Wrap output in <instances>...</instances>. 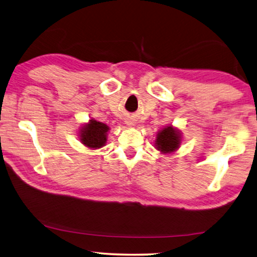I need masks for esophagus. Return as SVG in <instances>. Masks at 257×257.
Wrapping results in <instances>:
<instances>
[{"label": "esophagus", "mask_w": 257, "mask_h": 257, "mask_svg": "<svg viewBox=\"0 0 257 257\" xmlns=\"http://www.w3.org/2000/svg\"><path fill=\"white\" fill-rule=\"evenodd\" d=\"M127 124H128V127H133V122H127Z\"/></svg>", "instance_id": "obj_1"}]
</instances>
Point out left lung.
Instances as JSON below:
<instances>
[{
  "mask_svg": "<svg viewBox=\"0 0 257 257\" xmlns=\"http://www.w3.org/2000/svg\"><path fill=\"white\" fill-rule=\"evenodd\" d=\"M182 143V133L172 124H167L156 133L155 149L161 154H173Z\"/></svg>",
  "mask_w": 257,
  "mask_h": 257,
  "instance_id": "left-lung-1",
  "label": "left lung"
}]
</instances>
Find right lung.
I'll return each mask as SVG.
<instances>
[{
	"mask_svg": "<svg viewBox=\"0 0 257 257\" xmlns=\"http://www.w3.org/2000/svg\"><path fill=\"white\" fill-rule=\"evenodd\" d=\"M110 127L90 118L78 128V138L82 145L89 150H99L106 145Z\"/></svg>",
	"mask_w": 257,
	"mask_h": 257,
	"instance_id": "add662e5",
	"label": "right lung"
}]
</instances>
